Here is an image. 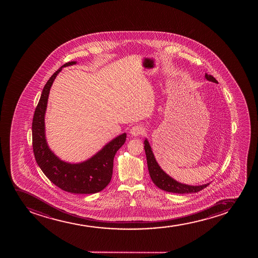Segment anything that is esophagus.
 I'll return each mask as SVG.
<instances>
[{
  "label": "esophagus",
  "instance_id": "34e87169",
  "mask_svg": "<svg viewBox=\"0 0 258 258\" xmlns=\"http://www.w3.org/2000/svg\"><path fill=\"white\" fill-rule=\"evenodd\" d=\"M130 134H132V136H140L145 134V128L141 125H134L131 129Z\"/></svg>",
  "mask_w": 258,
  "mask_h": 258
}]
</instances>
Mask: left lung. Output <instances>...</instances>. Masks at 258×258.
<instances>
[{"mask_svg":"<svg viewBox=\"0 0 258 258\" xmlns=\"http://www.w3.org/2000/svg\"><path fill=\"white\" fill-rule=\"evenodd\" d=\"M205 77L207 80L215 83H218V81L213 76L208 75V73H206ZM145 151L150 176L155 185L160 189L164 190L166 192H175V194H191V192H199L209 185V183H207L201 186H190V185L178 182L169 175H167L165 172L161 169L160 166L158 165V163L155 159L154 154L151 151V147L147 140H145Z\"/></svg>","mask_w":258,"mask_h":258,"instance_id":"obj_1","label":"left lung"}]
</instances>
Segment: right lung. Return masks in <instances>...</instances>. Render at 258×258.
<instances>
[{"instance_id": "right-lung-1", "label": "right lung", "mask_w": 258, "mask_h": 258, "mask_svg": "<svg viewBox=\"0 0 258 258\" xmlns=\"http://www.w3.org/2000/svg\"><path fill=\"white\" fill-rule=\"evenodd\" d=\"M76 63V61L64 63L50 77L44 87L33 115V149L36 162L52 183L66 192L89 195L100 192L109 183L113 175V158L125 142L126 134L110 141L95 156L83 163H66L50 151L45 134V110L50 87L62 68Z\"/></svg>"}]
</instances>
